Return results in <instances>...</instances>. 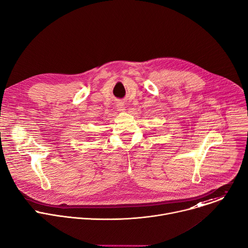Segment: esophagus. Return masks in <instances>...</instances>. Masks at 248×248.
Listing matches in <instances>:
<instances>
[{"label": "esophagus", "mask_w": 248, "mask_h": 248, "mask_svg": "<svg viewBox=\"0 0 248 248\" xmlns=\"http://www.w3.org/2000/svg\"><path fill=\"white\" fill-rule=\"evenodd\" d=\"M118 110L121 111V112H123V111L125 110V109H124V106L123 103H119V104H118Z\"/></svg>", "instance_id": "esophagus-1"}]
</instances>
